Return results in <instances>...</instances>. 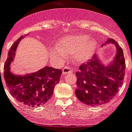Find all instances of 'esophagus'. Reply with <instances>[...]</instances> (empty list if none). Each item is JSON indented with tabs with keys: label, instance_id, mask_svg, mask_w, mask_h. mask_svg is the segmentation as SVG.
<instances>
[{
	"label": "esophagus",
	"instance_id": "34e87169",
	"mask_svg": "<svg viewBox=\"0 0 132 132\" xmlns=\"http://www.w3.org/2000/svg\"><path fill=\"white\" fill-rule=\"evenodd\" d=\"M72 71H73V70H72L71 67H66L63 68V70H62V73H63V74H66V73H71Z\"/></svg>",
	"mask_w": 132,
	"mask_h": 132
}]
</instances>
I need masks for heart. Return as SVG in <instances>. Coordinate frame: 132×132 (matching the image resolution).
<instances>
[{"label":"heart","mask_w":132,"mask_h":132,"mask_svg":"<svg viewBox=\"0 0 132 132\" xmlns=\"http://www.w3.org/2000/svg\"><path fill=\"white\" fill-rule=\"evenodd\" d=\"M97 47L96 40L85 34L67 36L59 41L50 50V56L55 61H62L67 55H73V60L77 63H82L92 57Z\"/></svg>","instance_id":"heart-1"}]
</instances>
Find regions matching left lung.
Masks as SVG:
<instances>
[{"mask_svg":"<svg viewBox=\"0 0 132 132\" xmlns=\"http://www.w3.org/2000/svg\"><path fill=\"white\" fill-rule=\"evenodd\" d=\"M109 43L114 45L116 50V56L111 63L105 65L98 54H94L89 62L80 65L76 73V96L87 105L108 103L115 96L123 82L125 61L122 48L112 38H108L102 47Z\"/></svg>","mask_w":132,"mask_h":132,"instance_id":"8db88e82","label":"left lung"}]
</instances>
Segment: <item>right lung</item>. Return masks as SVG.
I'll return each instance as SVG.
<instances>
[{"label":"right lung","instance_id":"obj_1","mask_svg":"<svg viewBox=\"0 0 132 132\" xmlns=\"http://www.w3.org/2000/svg\"><path fill=\"white\" fill-rule=\"evenodd\" d=\"M22 36L12 45L4 66V78L10 94L18 102L29 108L45 105L51 98L55 85L59 83L62 71L53 67H45L36 72L16 75L11 71V63L14 61Z\"/></svg>","mask_w":132,"mask_h":132}]
</instances>
